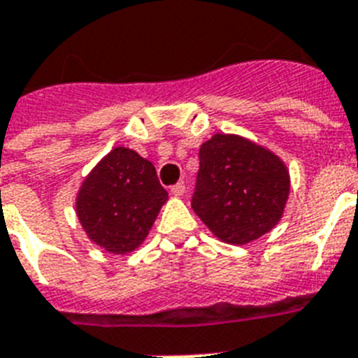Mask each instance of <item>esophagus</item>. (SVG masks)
<instances>
[{
	"instance_id": "esophagus-1",
	"label": "esophagus",
	"mask_w": 358,
	"mask_h": 358,
	"mask_svg": "<svg viewBox=\"0 0 358 358\" xmlns=\"http://www.w3.org/2000/svg\"><path fill=\"white\" fill-rule=\"evenodd\" d=\"M184 193H185L184 182H178V184H174L173 187H171V194H173V196H182Z\"/></svg>"
}]
</instances>
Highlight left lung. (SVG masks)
Here are the masks:
<instances>
[{
  "mask_svg": "<svg viewBox=\"0 0 358 358\" xmlns=\"http://www.w3.org/2000/svg\"><path fill=\"white\" fill-rule=\"evenodd\" d=\"M198 156L191 206L215 236L242 245L278 224L289 196V173L278 156L236 134H215Z\"/></svg>",
  "mask_w": 358,
  "mask_h": 358,
  "instance_id": "1",
  "label": "left lung"
}]
</instances>
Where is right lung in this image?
Here are the masks:
<instances>
[{
  "label": "right lung",
  "instance_id": "1",
  "mask_svg": "<svg viewBox=\"0 0 358 358\" xmlns=\"http://www.w3.org/2000/svg\"><path fill=\"white\" fill-rule=\"evenodd\" d=\"M165 202L155 165L133 149L116 147L83 180L76 213L94 244L125 255L145 240Z\"/></svg>",
  "mask_w": 358,
  "mask_h": 358
}]
</instances>
